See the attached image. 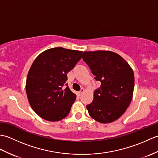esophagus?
Instances as JSON below:
<instances>
[{
    "mask_svg": "<svg viewBox=\"0 0 158 158\" xmlns=\"http://www.w3.org/2000/svg\"><path fill=\"white\" fill-rule=\"evenodd\" d=\"M85 92V89H83V88H81V91H80L79 92V94L80 95V96H81V94H82L83 93V92Z\"/></svg>",
    "mask_w": 158,
    "mask_h": 158,
    "instance_id": "obj_1",
    "label": "esophagus"
}]
</instances>
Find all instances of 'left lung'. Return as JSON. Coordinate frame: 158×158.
<instances>
[{
	"mask_svg": "<svg viewBox=\"0 0 158 158\" xmlns=\"http://www.w3.org/2000/svg\"><path fill=\"white\" fill-rule=\"evenodd\" d=\"M82 58L101 85L94 91V100L86 106L89 115L102 123L119 119L132 98L135 76L122 56L110 51L84 52Z\"/></svg>",
	"mask_w": 158,
	"mask_h": 158,
	"instance_id": "obj_1",
	"label": "left lung"
}]
</instances>
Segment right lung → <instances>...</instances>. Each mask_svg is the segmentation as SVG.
I'll use <instances>...</instances> for the list:
<instances>
[{
    "label": "right lung",
    "mask_w": 158,
    "mask_h": 158,
    "mask_svg": "<svg viewBox=\"0 0 158 158\" xmlns=\"http://www.w3.org/2000/svg\"><path fill=\"white\" fill-rule=\"evenodd\" d=\"M81 54L82 51L59 47L40 53L32 63L26 91L31 108L41 118L57 122L69 115L76 94L66 84L67 73L81 58Z\"/></svg>",
    "instance_id": "right-lung-1"
}]
</instances>
